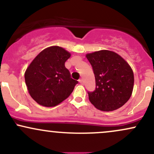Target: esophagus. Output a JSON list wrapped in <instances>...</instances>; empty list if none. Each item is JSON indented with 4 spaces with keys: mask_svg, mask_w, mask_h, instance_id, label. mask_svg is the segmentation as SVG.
Segmentation results:
<instances>
[{
    "mask_svg": "<svg viewBox=\"0 0 154 154\" xmlns=\"http://www.w3.org/2000/svg\"><path fill=\"white\" fill-rule=\"evenodd\" d=\"M79 82L81 83V84H83V80L82 79H79Z\"/></svg>",
    "mask_w": 154,
    "mask_h": 154,
    "instance_id": "esophagus-1",
    "label": "esophagus"
}]
</instances>
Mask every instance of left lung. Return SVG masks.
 I'll return each mask as SVG.
<instances>
[{
    "label": "left lung",
    "instance_id": "left-lung-1",
    "mask_svg": "<svg viewBox=\"0 0 154 154\" xmlns=\"http://www.w3.org/2000/svg\"><path fill=\"white\" fill-rule=\"evenodd\" d=\"M93 66L95 91L88 92L91 103L97 109L111 111L119 109L131 97L134 74L131 66L114 51L101 50L86 54Z\"/></svg>",
    "mask_w": 154,
    "mask_h": 154
}]
</instances>
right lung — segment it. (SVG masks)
I'll return each instance as SVG.
<instances>
[{
	"label": "right lung",
	"instance_id": "obj_1",
	"mask_svg": "<svg viewBox=\"0 0 154 154\" xmlns=\"http://www.w3.org/2000/svg\"><path fill=\"white\" fill-rule=\"evenodd\" d=\"M71 54L59 46L46 48L39 54L24 73L28 92L40 105L53 107L66 99L77 81L70 77L65 62Z\"/></svg>",
	"mask_w": 154,
	"mask_h": 154
}]
</instances>
